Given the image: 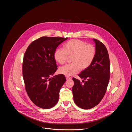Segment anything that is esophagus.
Masks as SVG:
<instances>
[{"instance_id": "34e87169", "label": "esophagus", "mask_w": 132, "mask_h": 132, "mask_svg": "<svg viewBox=\"0 0 132 132\" xmlns=\"http://www.w3.org/2000/svg\"><path fill=\"white\" fill-rule=\"evenodd\" d=\"M66 80H70V79H71V77H69V76H66Z\"/></svg>"}]
</instances>
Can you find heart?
I'll return each mask as SVG.
<instances>
[{"label": "heart", "mask_w": 132, "mask_h": 132, "mask_svg": "<svg viewBox=\"0 0 132 132\" xmlns=\"http://www.w3.org/2000/svg\"><path fill=\"white\" fill-rule=\"evenodd\" d=\"M63 49L57 50L54 58L58 63L63 64L71 58V64L59 69V73L66 76L75 75L80 70L87 69L94 60L96 50L93 44L79 39H72L63 45Z\"/></svg>", "instance_id": "obj_1"}]
</instances>
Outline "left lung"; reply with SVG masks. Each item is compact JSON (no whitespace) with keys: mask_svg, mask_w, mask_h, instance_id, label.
Masks as SVG:
<instances>
[{"mask_svg":"<svg viewBox=\"0 0 132 132\" xmlns=\"http://www.w3.org/2000/svg\"><path fill=\"white\" fill-rule=\"evenodd\" d=\"M93 40L96 50L93 62L79 74L83 79L82 82L73 78L74 101L78 106L84 109L92 108L101 102L106 93L110 78V61L107 48L98 40L93 38Z\"/></svg>","mask_w":132,"mask_h":132,"instance_id":"left-lung-1","label":"left lung"}]
</instances>
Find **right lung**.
Here are the masks:
<instances>
[{
    "label": "right lung",
    "mask_w": 132,
    "mask_h": 132,
    "mask_svg": "<svg viewBox=\"0 0 132 132\" xmlns=\"http://www.w3.org/2000/svg\"><path fill=\"white\" fill-rule=\"evenodd\" d=\"M68 38L44 37L32 42L26 51L23 76L26 90L31 101L43 109L54 106L66 81L62 74L53 75L57 69L54 53Z\"/></svg>",
    "instance_id": "obj_1"
}]
</instances>
